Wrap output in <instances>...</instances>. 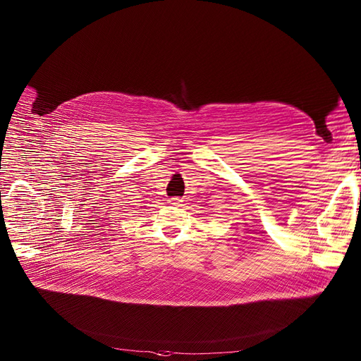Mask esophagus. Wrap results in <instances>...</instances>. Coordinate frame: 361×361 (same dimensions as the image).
Returning a JSON list of instances; mask_svg holds the SVG:
<instances>
[{
    "instance_id": "obj_1",
    "label": "esophagus",
    "mask_w": 361,
    "mask_h": 361,
    "mask_svg": "<svg viewBox=\"0 0 361 361\" xmlns=\"http://www.w3.org/2000/svg\"><path fill=\"white\" fill-rule=\"evenodd\" d=\"M181 201H183V200H180V198H178V197H171V198H170V200H169V202H170V204H174V205H177V204H180V202H181Z\"/></svg>"
}]
</instances>
